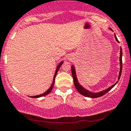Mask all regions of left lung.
I'll return each instance as SVG.
<instances>
[{
	"label": "left lung",
	"instance_id": "left-lung-1",
	"mask_svg": "<svg viewBox=\"0 0 131 131\" xmlns=\"http://www.w3.org/2000/svg\"><path fill=\"white\" fill-rule=\"evenodd\" d=\"M109 29H110V30H111L112 31H113L110 28ZM114 37H115V40H116L117 42L119 43L118 39H117V36H116V35H115V33H114ZM120 72H119L118 81H117V82L115 83L114 85H112L111 86H110V88H108L105 89V90L102 91H100L98 92H92L89 91L88 90V89H85V88L83 87L81 85L80 83H79V82H78L77 75H76V72H75V68H74L73 65H72L71 66V72H72V77H73L74 83V85H75L76 89H77V91L79 92L80 94H82V95L85 96V97H91V98H97V97H101V96H103V95H105V94H106L108 91H110L111 89L112 88H114V86L116 85V84L117 83V82H118V80H120V78L121 77V74H122V48H120Z\"/></svg>",
	"mask_w": 131,
	"mask_h": 131
}]
</instances>
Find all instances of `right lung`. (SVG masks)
Listing matches in <instances>:
<instances>
[{
	"label": "right lung",
	"mask_w": 131,
	"mask_h": 131,
	"mask_svg": "<svg viewBox=\"0 0 131 131\" xmlns=\"http://www.w3.org/2000/svg\"><path fill=\"white\" fill-rule=\"evenodd\" d=\"M63 61H62V62L59 63V64H58L57 68H56V72H55V74H54V78H53V82H52V85H51V86H50V88H49L48 89V90L46 91V92H45L44 93L40 94V95H35V96H30V97H31V98H39V97H43V96H45L46 95H48V94L50 93L51 91H52V88H53V86H54V82H55L56 76V75H57V73L58 71H59V68H60V67H61V66H62V64H63Z\"/></svg>",
	"instance_id": "1"
}]
</instances>
